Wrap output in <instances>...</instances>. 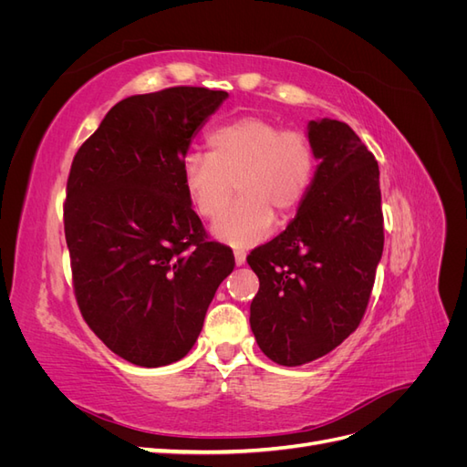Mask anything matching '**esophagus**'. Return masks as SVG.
<instances>
[{
  "instance_id": "1",
  "label": "esophagus",
  "mask_w": 467,
  "mask_h": 467,
  "mask_svg": "<svg viewBox=\"0 0 467 467\" xmlns=\"http://www.w3.org/2000/svg\"><path fill=\"white\" fill-rule=\"evenodd\" d=\"M234 257H235V265H237V266H242V265L245 263L247 253H245L244 249H235V251H234Z\"/></svg>"
}]
</instances>
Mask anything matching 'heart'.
Instances as JSON below:
<instances>
[{"label": "heart", "mask_w": 467, "mask_h": 467, "mask_svg": "<svg viewBox=\"0 0 467 467\" xmlns=\"http://www.w3.org/2000/svg\"><path fill=\"white\" fill-rule=\"evenodd\" d=\"M208 153L182 160V187L202 220H216L214 235L232 245H253L271 232L275 214L288 220L312 191L317 173L316 146L304 130L282 129L263 117H239L212 130Z\"/></svg>", "instance_id": "obj_1"}]
</instances>
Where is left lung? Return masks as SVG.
<instances>
[{
    "label": "left lung",
    "mask_w": 467,
    "mask_h": 467,
    "mask_svg": "<svg viewBox=\"0 0 467 467\" xmlns=\"http://www.w3.org/2000/svg\"><path fill=\"white\" fill-rule=\"evenodd\" d=\"M317 173L298 214L251 251L259 276L251 331L265 355L300 366L327 355L360 325L384 251L379 169L348 124L307 126Z\"/></svg>",
    "instance_id": "left-lung-1"
}]
</instances>
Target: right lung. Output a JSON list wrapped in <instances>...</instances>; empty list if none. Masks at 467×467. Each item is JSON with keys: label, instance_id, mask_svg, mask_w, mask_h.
Returning <instances> with one entry per match:
<instances>
[{"label": "right lung", "instance_id": "1", "mask_svg": "<svg viewBox=\"0 0 467 467\" xmlns=\"http://www.w3.org/2000/svg\"><path fill=\"white\" fill-rule=\"evenodd\" d=\"M225 97L179 86L122 99L69 169L64 232L79 312L136 366L185 357L234 271L230 247L208 242L182 187L192 134Z\"/></svg>", "mask_w": 467, "mask_h": 467}]
</instances>
